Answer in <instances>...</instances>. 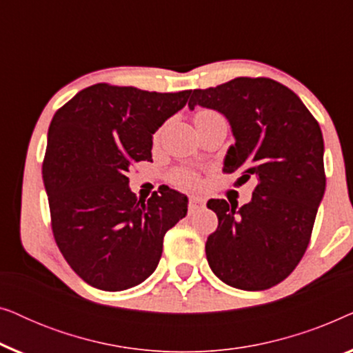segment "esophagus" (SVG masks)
<instances>
[{
  "label": "esophagus",
  "mask_w": 353,
  "mask_h": 353,
  "mask_svg": "<svg viewBox=\"0 0 353 353\" xmlns=\"http://www.w3.org/2000/svg\"><path fill=\"white\" fill-rule=\"evenodd\" d=\"M201 207H204V199H202V197H197V196H191L190 197V204H188L190 214L196 212L197 209H201Z\"/></svg>",
  "instance_id": "34e87169"
}]
</instances>
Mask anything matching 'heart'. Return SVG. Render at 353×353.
Here are the masks:
<instances>
[{
	"mask_svg": "<svg viewBox=\"0 0 353 353\" xmlns=\"http://www.w3.org/2000/svg\"><path fill=\"white\" fill-rule=\"evenodd\" d=\"M210 114H216V112H214V110H199V112L196 114V117H202V115H210ZM173 180H175L178 185L194 186L197 183V176L190 170H178L175 175H173Z\"/></svg>",
	"mask_w": 353,
	"mask_h": 353,
	"instance_id": "heart-1",
	"label": "heart"
}]
</instances>
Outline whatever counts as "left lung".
<instances>
[{
	"mask_svg": "<svg viewBox=\"0 0 353 353\" xmlns=\"http://www.w3.org/2000/svg\"><path fill=\"white\" fill-rule=\"evenodd\" d=\"M196 105L219 110L231 125L234 144L223 172L239 181L257 180L243 207L210 199L219 228L207 238L212 272L228 286L263 291L286 279L305 254L326 188L320 125L301 98L272 79L238 77L191 91Z\"/></svg>",
	"mask_w": 353,
	"mask_h": 353,
	"instance_id": "8db88e82",
	"label": "left lung"
}]
</instances>
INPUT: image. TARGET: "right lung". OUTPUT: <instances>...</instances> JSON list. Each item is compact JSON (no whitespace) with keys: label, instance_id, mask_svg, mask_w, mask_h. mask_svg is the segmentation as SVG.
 Segmentation results:
<instances>
[{"label":"right lung","instance_id":"1","mask_svg":"<svg viewBox=\"0 0 353 353\" xmlns=\"http://www.w3.org/2000/svg\"><path fill=\"white\" fill-rule=\"evenodd\" d=\"M190 94L96 83L52 117L43 161L52 234L90 286L143 283L157 268L163 236L186 215L185 194L167 188L138 201L127 175L133 163L152 162V134Z\"/></svg>","mask_w":353,"mask_h":353}]
</instances>
